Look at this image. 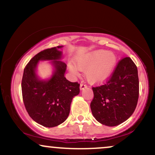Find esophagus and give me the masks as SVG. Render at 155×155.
Returning <instances> with one entry per match:
<instances>
[{"label": "esophagus", "mask_w": 155, "mask_h": 155, "mask_svg": "<svg viewBox=\"0 0 155 155\" xmlns=\"http://www.w3.org/2000/svg\"><path fill=\"white\" fill-rule=\"evenodd\" d=\"M86 87H87V85L84 84H80V90H84V89Z\"/></svg>", "instance_id": "34e87169"}]
</instances>
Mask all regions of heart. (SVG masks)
<instances>
[{"label":"heart","mask_w":155,"mask_h":155,"mask_svg":"<svg viewBox=\"0 0 155 155\" xmlns=\"http://www.w3.org/2000/svg\"><path fill=\"white\" fill-rule=\"evenodd\" d=\"M117 56L112 51L104 49L92 51L80 55L75 60V65L69 63V70L73 75H78L79 71H84L85 78L92 84L106 81L114 70Z\"/></svg>","instance_id":"b5f03b06"}]
</instances>
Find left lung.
I'll list each match as a JSON object with an SVG mask.
<instances>
[{"instance_id": "obj_1", "label": "left lung", "mask_w": 155, "mask_h": 155, "mask_svg": "<svg viewBox=\"0 0 155 155\" xmlns=\"http://www.w3.org/2000/svg\"><path fill=\"white\" fill-rule=\"evenodd\" d=\"M92 115L104 125L114 127L129 119L136 109L139 93L138 69L130 58L121 60L105 84L92 87Z\"/></svg>"}]
</instances>
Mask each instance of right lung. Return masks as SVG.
I'll list each match as a JSON object with an SVG mask.
<instances>
[{
	"label": "right lung",
	"mask_w": 155,
	"mask_h": 155,
	"mask_svg": "<svg viewBox=\"0 0 155 155\" xmlns=\"http://www.w3.org/2000/svg\"><path fill=\"white\" fill-rule=\"evenodd\" d=\"M63 46L47 49L35 55L24 69L22 79V98L30 117L41 125L53 127L66 120L71 104L79 94V84L65 77L66 64L61 61ZM40 61H51L53 73L48 79L37 74Z\"/></svg>",
	"instance_id": "right-lung-1"
}]
</instances>
